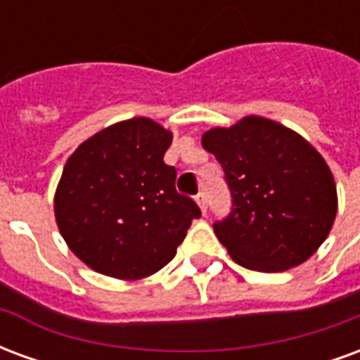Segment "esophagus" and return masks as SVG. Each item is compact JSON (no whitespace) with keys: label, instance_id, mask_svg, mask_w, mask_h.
<instances>
[{"label":"esophagus","instance_id":"1","mask_svg":"<svg viewBox=\"0 0 360 360\" xmlns=\"http://www.w3.org/2000/svg\"><path fill=\"white\" fill-rule=\"evenodd\" d=\"M195 200H196V204H198V208L202 210V214H206V208H208V204H206V196H204V193H198Z\"/></svg>","mask_w":360,"mask_h":360}]
</instances>
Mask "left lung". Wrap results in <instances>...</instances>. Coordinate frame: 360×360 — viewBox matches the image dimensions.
I'll return each instance as SVG.
<instances>
[{
  "mask_svg": "<svg viewBox=\"0 0 360 360\" xmlns=\"http://www.w3.org/2000/svg\"><path fill=\"white\" fill-rule=\"evenodd\" d=\"M202 146L216 156L233 196L214 233L237 264L285 271L309 260L338 214L332 169L307 139L278 121L247 115L214 127Z\"/></svg>",
  "mask_w": 360,
  "mask_h": 360,
  "instance_id": "left-lung-1",
  "label": "left lung"
}]
</instances>
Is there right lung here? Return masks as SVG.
Masks as SVG:
<instances>
[{
	"instance_id": "right-lung-1",
	"label": "right lung",
	"mask_w": 360,
	"mask_h": 360,
	"mask_svg": "<svg viewBox=\"0 0 360 360\" xmlns=\"http://www.w3.org/2000/svg\"><path fill=\"white\" fill-rule=\"evenodd\" d=\"M173 133L154 119L119 121L79 144L53 196L75 257L110 278H148L177 252L200 210L175 191L164 162Z\"/></svg>"
}]
</instances>
